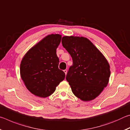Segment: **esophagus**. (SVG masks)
<instances>
[{"label": "esophagus", "mask_w": 130, "mask_h": 130, "mask_svg": "<svg viewBox=\"0 0 130 130\" xmlns=\"http://www.w3.org/2000/svg\"><path fill=\"white\" fill-rule=\"evenodd\" d=\"M63 72H64V73H65V74H66V75H67V70H63Z\"/></svg>", "instance_id": "34e87169"}]
</instances>
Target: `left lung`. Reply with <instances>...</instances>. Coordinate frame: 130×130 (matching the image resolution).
Listing matches in <instances>:
<instances>
[{
  "label": "left lung",
  "mask_w": 130,
  "mask_h": 130,
  "mask_svg": "<svg viewBox=\"0 0 130 130\" xmlns=\"http://www.w3.org/2000/svg\"><path fill=\"white\" fill-rule=\"evenodd\" d=\"M62 44L73 60L66 77L72 92L84 102L94 99L109 82L111 71L107 59L85 37L64 36Z\"/></svg>",
  "instance_id": "1"
}]
</instances>
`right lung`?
Segmentation results:
<instances>
[{"mask_svg": "<svg viewBox=\"0 0 130 130\" xmlns=\"http://www.w3.org/2000/svg\"><path fill=\"white\" fill-rule=\"evenodd\" d=\"M61 37L58 34L46 36L30 48L21 61V78L28 91L37 96H50L65 77L64 72L58 69L56 54Z\"/></svg>", "mask_w": 130, "mask_h": 130, "instance_id": "add662e5", "label": "right lung"}]
</instances>
